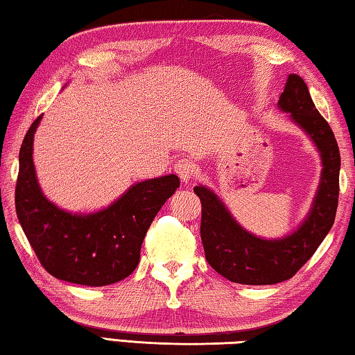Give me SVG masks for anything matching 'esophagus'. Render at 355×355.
Returning <instances> with one entry per match:
<instances>
[{
    "instance_id": "esophagus-1",
    "label": "esophagus",
    "mask_w": 355,
    "mask_h": 355,
    "mask_svg": "<svg viewBox=\"0 0 355 355\" xmlns=\"http://www.w3.org/2000/svg\"><path fill=\"white\" fill-rule=\"evenodd\" d=\"M175 170L179 175V178L184 180V182H189L190 179L196 176V164L193 162V160H189V159L179 160L176 166H175Z\"/></svg>"
}]
</instances>
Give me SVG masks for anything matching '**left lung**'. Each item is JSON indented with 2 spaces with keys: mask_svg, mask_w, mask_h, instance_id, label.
I'll list each match as a JSON object with an SVG mask.
<instances>
[{
  "mask_svg": "<svg viewBox=\"0 0 355 355\" xmlns=\"http://www.w3.org/2000/svg\"><path fill=\"white\" fill-rule=\"evenodd\" d=\"M278 108L317 145L322 156V179L312 209L298 229L279 239H264L241 227L215 193L207 187H195L202 205L200 239L205 258L219 275L232 283L264 286L292 278L315 253L336 219L338 205L340 151L329 123L313 105L304 80L287 77Z\"/></svg>",
  "mask_w": 355,
  "mask_h": 355,
  "instance_id": "8db88e82",
  "label": "left lung"
}]
</instances>
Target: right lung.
<instances>
[{
  "mask_svg": "<svg viewBox=\"0 0 355 355\" xmlns=\"http://www.w3.org/2000/svg\"><path fill=\"white\" fill-rule=\"evenodd\" d=\"M33 120L19 148L15 189L17 216L40 263L52 277L83 286H108L130 277L139 264L140 247L160 207L178 190L168 175L137 182L91 215H72L44 198L32 159Z\"/></svg>",
  "mask_w": 355,
  "mask_h": 355,
  "instance_id": "right-lung-1",
  "label": "right lung"
}]
</instances>
